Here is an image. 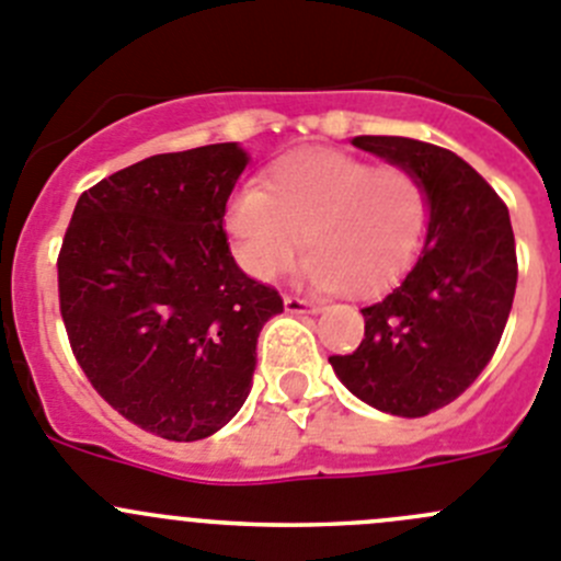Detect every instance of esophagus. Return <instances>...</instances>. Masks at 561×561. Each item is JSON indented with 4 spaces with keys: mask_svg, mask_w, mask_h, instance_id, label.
<instances>
[{
    "mask_svg": "<svg viewBox=\"0 0 561 561\" xmlns=\"http://www.w3.org/2000/svg\"><path fill=\"white\" fill-rule=\"evenodd\" d=\"M285 310L290 312V316H316V312H321V307L307 301V298L285 296Z\"/></svg>",
    "mask_w": 561,
    "mask_h": 561,
    "instance_id": "esophagus-1",
    "label": "esophagus"
}]
</instances>
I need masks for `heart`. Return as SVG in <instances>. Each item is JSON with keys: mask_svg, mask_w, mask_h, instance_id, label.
<instances>
[{"mask_svg": "<svg viewBox=\"0 0 561 561\" xmlns=\"http://www.w3.org/2000/svg\"><path fill=\"white\" fill-rule=\"evenodd\" d=\"M428 213V193L412 171L307 149L274 162L263 191L234 193L224 229L251 279L285 274L305 234L307 285L370 296L410 268L426 238Z\"/></svg>", "mask_w": 561, "mask_h": 561, "instance_id": "1", "label": "heart"}]
</instances>
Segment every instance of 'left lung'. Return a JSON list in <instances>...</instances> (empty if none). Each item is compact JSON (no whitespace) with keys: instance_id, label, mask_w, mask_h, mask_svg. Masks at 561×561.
Returning <instances> with one entry per match:
<instances>
[{"instance_id":"8db88e82","label":"left lung","mask_w":561,"mask_h":561,"mask_svg":"<svg viewBox=\"0 0 561 561\" xmlns=\"http://www.w3.org/2000/svg\"><path fill=\"white\" fill-rule=\"evenodd\" d=\"M352 144L412 171L432 213L404 279L363 310L357 352L329 363L374 410L423 417L459 399L499 348L517 285L510 209L454 151L396 135Z\"/></svg>"}]
</instances>
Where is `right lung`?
Returning <instances> with one entry per match:
<instances>
[{"label":"right lung","instance_id":"1","mask_svg":"<svg viewBox=\"0 0 561 561\" xmlns=\"http://www.w3.org/2000/svg\"><path fill=\"white\" fill-rule=\"evenodd\" d=\"M240 144L154 154L80 196L57 260L60 312L96 392L157 437L193 443L249 399L279 293L234 263L224 209Z\"/></svg>","mask_w":561,"mask_h":561}]
</instances>
